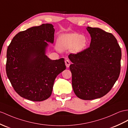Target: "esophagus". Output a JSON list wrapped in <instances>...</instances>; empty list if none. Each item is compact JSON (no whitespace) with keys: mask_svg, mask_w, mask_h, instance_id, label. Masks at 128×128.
Returning <instances> with one entry per match:
<instances>
[{"mask_svg":"<svg viewBox=\"0 0 128 128\" xmlns=\"http://www.w3.org/2000/svg\"><path fill=\"white\" fill-rule=\"evenodd\" d=\"M65 64H66V66L67 68L69 67L70 66V60H68V59H66V61H65Z\"/></svg>","mask_w":128,"mask_h":128,"instance_id":"34e87169","label":"esophagus"}]
</instances>
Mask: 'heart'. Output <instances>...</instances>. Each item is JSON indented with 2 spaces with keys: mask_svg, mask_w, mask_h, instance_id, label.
<instances>
[{
  "mask_svg": "<svg viewBox=\"0 0 128 128\" xmlns=\"http://www.w3.org/2000/svg\"><path fill=\"white\" fill-rule=\"evenodd\" d=\"M87 37L78 33L64 34L58 37V46L61 50H68L72 48L74 52H80L88 45Z\"/></svg>",
  "mask_w": 128,
  "mask_h": 128,
  "instance_id": "1",
  "label": "heart"
}]
</instances>
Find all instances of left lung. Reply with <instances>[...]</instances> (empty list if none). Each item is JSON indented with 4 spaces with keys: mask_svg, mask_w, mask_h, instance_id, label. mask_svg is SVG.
<instances>
[{
    "mask_svg": "<svg viewBox=\"0 0 128 128\" xmlns=\"http://www.w3.org/2000/svg\"><path fill=\"white\" fill-rule=\"evenodd\" d=\"M91 37L90 47L70 54L72 87L84 100L101 98L110 91L120 76L122 52L112 34L100 28L88 26Z\"/></svg>",
    "mask_w": 128,
    "mask_h": 128,
    "instance_id": "left-lung-1",
    "label": "left lung"
}]
</instances>
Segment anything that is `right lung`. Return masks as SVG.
<instances>
[{"label":"right lung","mask_w":128,"mask_h":128,"mask_svg":"<svg viewBox=\"0 0 128 128\" xmlns=\"http://www.w3.org/2000/svg\"><path fill=\"white\" fill-rule=\"evenodd\" d=\"M54 26L43 24L18 32L8 46L6 71L15 91L34 102L51 96L54 81L66 70L64 58L50 60L46 55L48 42L53 43Z\"/></svg>","instance_id":"obj_1"}]
</instances>
